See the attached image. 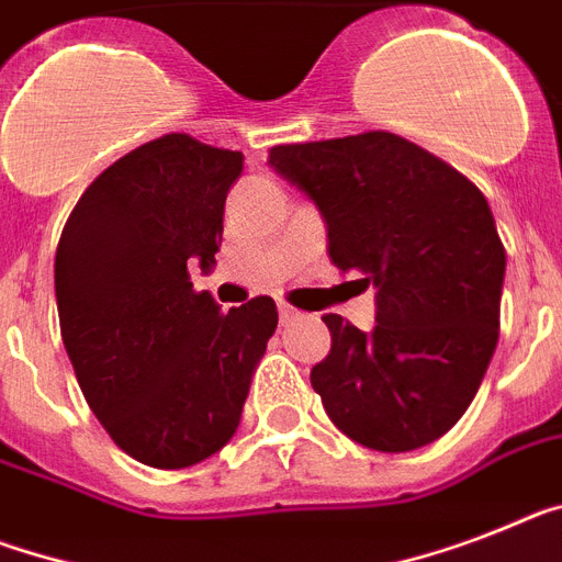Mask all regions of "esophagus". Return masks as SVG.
I'll use <instances>...</instances> for the list:
<instances>
[{"mask_svg":"<svg viewBox=\"0 0 562 562\" xmlns=\"http://www.w3.org/2000/svg\"><path fill=\"white\" fill-rule=\"evenodd\" d=\"M277 308H280V319H282V323H289V319H294L296 314H300V311H296L294 305L285 303V300H280V303H277Z\"/></svg>","mask_w":562,"mask_h":562,"instance_id":"esophagus-1","label":"esophagus"}]
</instances>
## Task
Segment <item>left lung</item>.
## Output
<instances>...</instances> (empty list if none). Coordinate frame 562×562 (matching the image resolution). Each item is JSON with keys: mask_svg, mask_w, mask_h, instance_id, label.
<instances>
[{"mask_svg": "<svg viewBox=\"0 0 562 562\" xmlns=\"http://www.w3.org/2000/svg\"><path fill=\"white\" fill-rule=\"evenodd\" d=\"M268 162L317 202L328 257L376 289L366 334L325 314L331 351L311 385L339 431L414 451L449 431L499 337L506 248L469 177L389 131L273 145Z\"/></svg>", "mask_w": 562, "mask_h": 562, "instance_id": "1", "label": "left lung"}]
</instances>
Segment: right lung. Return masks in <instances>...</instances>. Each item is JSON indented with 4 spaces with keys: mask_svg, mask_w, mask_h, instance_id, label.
<instances>
[{
    "mask_svg": "<svg viewBox=\"0 0 562 562\" xmlns=\"http://www.w3.org/2000/svg\"><path fill=\"white\" fill-rule=\"evenodd\" d=\"M243 154L165 134L85 188L59 237L56 308L91 412L125 454L186 469L239 426L277 328L271 296L223 311L188 266H214Z\"/></svg>",
    "mask_w": 562,
    "mask_h": 562,
    "instance_id": "add662e5",
    "label": "right lung"
}]
</instances>
